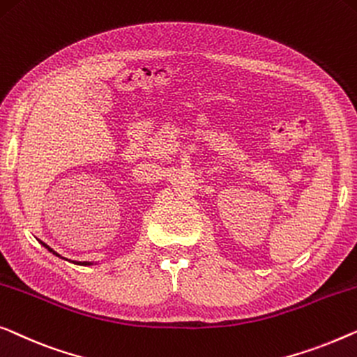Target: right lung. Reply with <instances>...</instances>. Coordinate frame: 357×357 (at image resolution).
Instances as JSON below:
<instances>
[{
    "label": "right lung",
    "mask_w": 357,
    "mask_h": 357,
    "mask_svg": "<svg viewBox=\"0 0 357 357\" xmlns=\"http://www.w3.org/2000/svg\"><path fill=\"white\" fill-rule=\"evenodd\" d=\"M43 246H45V248H46V250H50V251H51V252H53V255H56V256H59V255H58V252H54V251H53V250H51V248H50V246H48V245H45V243H43Z\"/></svg>",
    "instance_id": "obj_1"
}]
</instances>
